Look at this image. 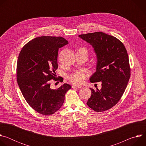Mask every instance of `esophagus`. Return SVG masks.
Wrapping results in <instances>:
<instances>
[{
  "label": "esophagus",
  "mask_w": 146,
  "mask_h": 146,
  "mask_svg": "<svg viewBox=\"0 0 146 146\" xmlns=\"http://www.w3.org/2000/svg\"><path fill=\"white\" fill-rule=\"evenodd\" d=\"M82 87L81 86H78V85H73L72 86V88H81Z\"/></svg>",
  "instance_id": "esophagus-1"
}]
</instances>
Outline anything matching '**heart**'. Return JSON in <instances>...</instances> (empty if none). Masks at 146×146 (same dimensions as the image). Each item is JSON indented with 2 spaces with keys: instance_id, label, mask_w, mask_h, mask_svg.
<instances>
[{
  "instance_id": "1",
  "label": "heart",
  "mask_w": 146,
  "mask_h": 146,
  "mask_svg": "<svg viewBox=\"0 0 146 146\" xmlns=\"http://www.w3.org/2000/svg\"><path fill=\"white\" fill-rule=\"evenodd\" d=\"M86 77L87 74L85 72L76 71L69 74L68 76V78L73 84H78L84 81Z\"/></svg>"
}]
</instances>
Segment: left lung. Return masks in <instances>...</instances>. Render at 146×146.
<instances>
[{"label":"left lung","mask_w":146,"mask_h":146,"mask_svg":"<svg viewBox=\"0 0 146 146\" xmlns=\"http://www.w3.org/2000/svg\"><path fill=\"white\" fill-rule=\"evenodd\" d=\"M78 37L92 46L96 54V72L90 77V81L102 82L101 89L90 88L92 94L87 104L97 112L108 110L118 102L130 78L127 50L116 37L103 32Z\"/></svg>","instance_id":"1"}]
</instances>
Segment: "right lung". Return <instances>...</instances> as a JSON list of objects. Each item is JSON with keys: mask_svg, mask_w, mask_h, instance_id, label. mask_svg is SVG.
<instances>
[{"mask_svg": "<svg viewBox=\"0 0 146 146\" xmlns=\"http://www.w3.org/2000/svg\"><path fill=\"white\" fill-rule=\"evenodd\" d=\"M68 44L62 37L41 36L33 38L21 51L17 65V82L29 106L41 114L48 115L63 105L72 87L64 84L56 90L50 87L58 68L59 48Z\"/></svg>", "mask_w": 146, "mask_h": 146, "instance_id": "1", "label": "right lung"}]
</instances>
